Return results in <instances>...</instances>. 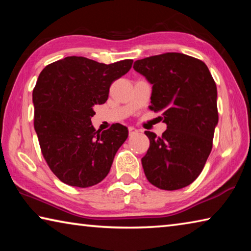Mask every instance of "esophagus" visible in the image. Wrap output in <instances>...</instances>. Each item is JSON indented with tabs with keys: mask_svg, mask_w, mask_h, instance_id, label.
Returning a JSON list of instances; mask_svg holds the SVG:
<instances>
[{
	"mask_svg": "<svg viewBox=\"0 0 251 251\" xmlns=\"http://www.w3.org/2000/svg\"><path fill=\"white\" fill-rule=\"evenodd\" d=\"M128 131H129V136H134L136 134H138V129H136L135 127H128Z\"/></svg>",
	"mask_w": 251,
	"mask_h": 251,
	"instance_id": "obj_1",
	"label": "esophagus"
}]
</instances>
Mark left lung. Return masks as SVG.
<instances>
[{
    "label": "left lung",
    "instance_id": "obj_1",
    "mask_svg": "<svg viewBox=\"0 0 251 251\" xmlns=\"http://www.w3.org/2000/svg\"><path fill=\"white\" fill-rule=\"evenodd\" d=\"M134 70L151 87V110L161 113L167 129L145 131L150 148L142 158L148 181L160 189L184 188L201 173L218 124L217 87L207 65L181 53L138 59Z\"/></svg>",
    "mask_w": 251,
    "mask_h": 251
}]
</instances>
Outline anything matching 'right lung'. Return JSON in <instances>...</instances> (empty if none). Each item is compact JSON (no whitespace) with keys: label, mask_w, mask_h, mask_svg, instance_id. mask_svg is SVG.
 <instances>
[{"label":"right lung","mask_w":251,"mask_h":251,"mask_svg":"<svg viewBox=\"0 0 251 251\" xmlns=\"http://www.w3.org/2000/svg\"><path fill=\"white\" fill-rule=\"evenodd\" d=\"M133 59L103 64L69 56L45 67L33 90L34 128L50 171L66 185L86 188L107 176L126 138V126L96 130L94 106L108 99L114 80L130 70Z\"/></svg>","instance_id":"obj_1"}]
</instances>
